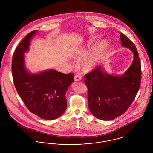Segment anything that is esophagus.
I'll use <instances>...</instances> for the list:
<instances>
[{
    "label": "esophagus",
    "mask_w": 153,
    "mask_h": 153,
    "mask_svg": "<svg viewBox=\"0 0 153 153\" xmlns=\"http://www.w3.org/2000/svg\"><path fill=\"white\" fill-rule=\"evenodd\" d=\"M82 80V77L79 74H76L75 76H74V81H81Z\"/></svg>",
    "instance_id": "1"
}]
</instances>
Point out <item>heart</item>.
Returning <instances> with one entry per match:
<instances>
[{"mask_svg": "<svg viewBox=\"0 0 153 153\" xmlns=\"http://www.w3.org/2000/svg\"><path fill=\"white\" fill-rule=\"evenodd\" d=\"M97 38V36H94L92 37V40H95ZM107 45V42L104 40L102 41V42H100V43L98 45L96 49L92 53L90 57L85 61V66L87 69H91L95 66L96 63L97 62L98 60L101 57L102 53L106 49ZM88 53H89V51H85L82 52V53H80L79 57H83L87 55Z\"/></svg>", "mask_w": 153, "mask_h": 153, "instance_id": "1", "label": "heart"}]
</instances>
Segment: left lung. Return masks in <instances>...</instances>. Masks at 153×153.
<instances>
[{"instance_id": "8db88e82", "label": "left lung", "mask_w": 153, "mask_h": 153, "mask_svg": "<svg viewBox=\"0 0 153 153\" xmlns=\"http://www.w3.org/2000/svg\"><path fill=\"white\" fill-rule=\"evenodd\" d=\"M121 44L134 53L130 67L121 76L104 72L102 66L85 75L88 88L89 109L94 117L110 120L122 115L128 109L138 92L141 81V64L134 44L120 33Z\"/></svg>"}]
</instances>
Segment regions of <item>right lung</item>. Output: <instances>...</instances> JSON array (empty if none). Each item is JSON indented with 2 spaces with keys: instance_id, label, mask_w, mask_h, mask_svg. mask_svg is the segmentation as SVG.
<instances>
[{
  "instance_id": "add662e5",
  "label": "right lung",
  "mask_w": 153,
  "mask_h": 153,
  "mask_svg": "<svg viewBox=\"0 0 153 153\" xmlns=\"http://www.w3.org/2000/svg\"><path fill=\"white\" fill-rule=\"evenodd\" d=\"M36 31L27 34L16 48L12 59L15 87L31 112L46 120L61 117L67 107L66 92L74 81L73 73L51 69L38 74L29 73L24 64V53L29 49L30 41Z\"/></svg>"
}]
</instances>
